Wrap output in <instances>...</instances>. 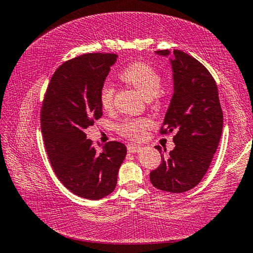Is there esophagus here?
I'll use <instances>...</instances> for the list:
<instances>
[{
    "label": "esophagus",
    "mask_w": 253,
    "mask_h": 253,
    "mask_svg": "<svg viewBox=\"0 0 253 253\" xmlns=\"http://www.w3.org/2000/svg\"><path fill=\"white\" fill-rule=\"evenodd\" d=\"M127 150H128V153L135 154V153H138V151L140 150V147L138 145L129 144V145H127Z\"/></svg>",
    "instance_id": "1"
}]
</instances>
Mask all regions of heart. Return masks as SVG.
Here are the masks:
<instances>
[{
  "label": "heart",
  "instance_id": "obj_1",
  "mask_svg": "<svg viewBox=\"0 0 253 253\" xmlns=\"http://www.w3.org/2000/svg\"><path fill=\"white\" fill-rule=\"evenodd\" d=\"M119 79L134 87L136 90L149 100L160 102L164 97L163 77L153 66L142 62H135L126 66L119 73ZM115 88L111 83H105L99 91V102L105 111H111L114 106ZM151 126L148 118L145 117H125L116 125V130L122 136L129 139H140L146 130Z\"/></svg>",
  "mask_w": 253,
  "mask_h": 253
}]
</instances>
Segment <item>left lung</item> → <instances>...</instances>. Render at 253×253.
<instances>
[{
    "label": "left lung",
    "mask_w": 253,
    "mask_h": 253,
    "mask_svg": "<svg viewBox=\"0 0 253 253\" xmlns=\"http://www.w3.org/2000/svg\"><path fill=\"white\" fill-rule=\"evenodd\" d=\"M159 55L169 49L156 50ZM174 91L160 134L176 132V147L150 172V182L159 190L180 194L201 181L217 151L223 114L218 87L209 71L195 57L173 49L171 59ZM160 153L162 147L156 146Z\"/></svg>",
    "instance_id": "8db88e82"
}]
</instances>
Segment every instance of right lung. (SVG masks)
<instances>
[{
    "mask_svg": "<svg viewBox=\"0 0 253 253\" xmlns=\"http://www.w3.org/2000/svg\"><path fill=\"white\" fill-rule=\"evenodd\" d=\"M117 54L87 53L66 61L50 79L41 109L45 149L53 170L76 196L98 200L117 185L126 146L108 141L98 151L87 129L102 117L99 91Z\"/></svg>",
    "mask_w": 253,
    "mask_h": 253,
    "instance_id": "1",
    "label": "right lung"
}]
</instances>
